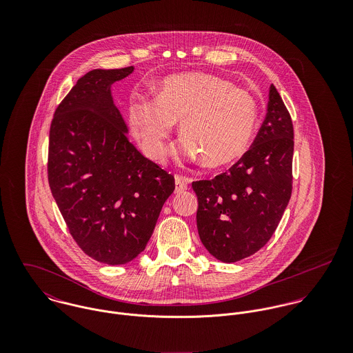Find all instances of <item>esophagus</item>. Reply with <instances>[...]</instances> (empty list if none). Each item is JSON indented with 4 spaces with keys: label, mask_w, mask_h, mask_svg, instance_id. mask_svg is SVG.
Masks as SVG:
<instances>
[{
    "label": "esophagus",
    "mask_w": 353,
    "mask_h": 353,
    "mask_svg": "<svg viewBox=\"0 0 353 353\" xmlns=\"http://www.w3.org/2000/svg\"><path fill=\"white\" fill-rule=\"evenodd\" d=\"M189 182H190V179L188 176L175 175V192L181 193V192L186 190L188 186H189Z\"/></svg>",
    "instance_id": "obj_1"
}]
</instances>
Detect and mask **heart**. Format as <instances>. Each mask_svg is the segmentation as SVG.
I'll return each instance as SVG.
<instances>
[{"label": "heart", "mask_w": 353, "mask_h": 353, "mask_svg": "<svg viewBox=\"0 0 353 353\" xmlns=\"http://www.w3.org/2000/svg\"><path fill=\"white\" fill-rule=\"evenodd\" d=\"M176 121L186 140L181 153L220 167L248 151L258 123V103L250 92L217 76L181 73L163 79L154 99L134 97L128 107L133 137L156 161L164 160Z\"/></svg>", "instance_id": "1"}]
</instances>
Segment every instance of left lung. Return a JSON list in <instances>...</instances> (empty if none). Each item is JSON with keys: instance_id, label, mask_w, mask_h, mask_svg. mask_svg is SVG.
<instances>
[{"instance_id": "obj_1", "label": "left lung", "mask_w": 353, "mask_h": 353, "mask_svg": "<svg viewBox=\"0 0 353 353\" xmlns=\"http://www.w3.org/2000/svg\"><path fill=\"white\" fill-rule=\"evenodd\" d=\"M292 157L291 114L272 84L252 148L228 171L192 183L199 235L213 256L236 262L269 242L292 194Z\"/></svg>"}]
</instances>
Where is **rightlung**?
Segmentation results:
<instances>
[{"label":"right lung","mask_w":353,"mask_h":353,"mask_svg":"<svg viewBox=\"0 0 353 353\" xmlns=\"http://www.w3.org/2000/svg\"><path fill=\"white\" fill-rule=\"evenodd\" d=\"M133 72L95 69L55 108L48 179L69 234L88 256L123 265L144 252L174 175L137 151L110 85Z\"/></svg>","instance_id":"1"}]
</instances>
